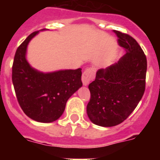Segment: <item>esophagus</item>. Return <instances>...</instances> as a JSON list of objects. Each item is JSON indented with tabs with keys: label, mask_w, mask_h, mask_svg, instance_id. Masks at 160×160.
<instances>
[{
	"label": "esophagus",
	"mask_w": 160,
	"mask_h": 160,
	"mask_svg": "<svg viewBox=\"0 0 160 160\" xmlns=\"http://www.w3.org/2000/svg\"><path fill=\"white\" fill-rule=\"evenodd\" d=\"M95 72L96 70L94 67L87 68V70H85V71L82 73V81L84 86H87L90 82V81H92L94 78Z\"/></svg>",
	"instance_id": "esophagus-1"
}]
</instances>
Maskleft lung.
Instances as JSON below:
<instances>
[{"label":"left lung","mask_w":160,"mask_h":160,"mask_svg":"<svg viewBox=\"0 0 160 160\" xmlns=\"http://www.w3.org/2000/svg\"><path fill=\"white\" fill-rule=\"evenodd\" d=\"M127 53L118 62L96 73L89 85L87 112L91 122L114 127L128 118L142 98L146 87V55L135 38L114 30Z\"/></svg>","instance_id":"left-lung-1"}]
</instances>
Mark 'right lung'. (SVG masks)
<instances>
[{
	"instance_id": "add662e5",
	"label": "right lung",
	"mask_w": 160,
	"mask_h": 160,
	"mask_svg": "<svg viewBox=\"0 0 160 160\" xmlns=\"http://www.w3.org/2000/svg\"><path fill=\"white\" fill-rule=\"evenodd\" d=\"M38 32L29 34L17 49L12 80L24 113L38 122H51L60 118L69 98L82 86V69L43 73L31 68L25 59V52L29 41Z\"/></svg>"
}]
</instances>
